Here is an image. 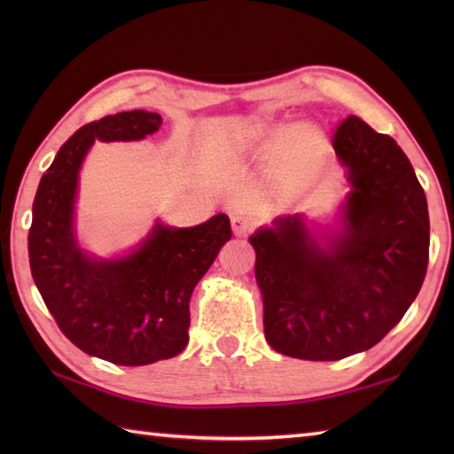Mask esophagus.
<instances>
[{
	"mask_svg": "<svg viewBox=\"0 0 454 454\" xmlns=\"http://www.w3.org/2000/svg\"><path fill=\"white\" fill-rule=\"evenodd\" d=\"M254 228H255V224H254L252 218L242 216V215H234L232 216V232H234V236L246 238L249 232H252Z\"/></svg>",
	"mask_w": 454,
	"mask_h": 454,
	"instance_id": "1",
	"label": "esophagus"
}]
</instances>
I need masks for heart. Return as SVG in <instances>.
I'll return each instance as SVG.
<instances>
[{
    "label": "heart",
    "instance_id": "1",
    "mask_svg": "<svg viewBox=\"0 0 454 454\" xmlns=\"http://www.w3.org/2000/svg\"><path fill=\"white\" fill-rule=\"evenodd\" d=\"M257 138L273 137L269 127H255ZM327 156V137L316 122L291 124L281 137V142L269 163L267 177L271 185L285 192L306 189L322 171Z\"/></svg>",
    "mask_w": 454,
    "mask_h": 454
}]
</instances>
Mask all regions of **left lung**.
I'll return each mask as SVG.
<instances>
[{"mask_svg":"<svg viewBox=\"0 0 454 454\" xmlns=\"http://www.w3.org/2000/svg\"><path fill=\"white\" fill-rule=\"evenodd\" d=\"M333 150L349 183L333 232L320 244L304 215H286L249 238L265 340L304 361L379 343L416 301L429 262L427 199L396 140L351 114Z\"/></svg>","mask_w":454,"mask_h":454,"instance_id":"8db88e82","label":"left lung"}]
</instances>
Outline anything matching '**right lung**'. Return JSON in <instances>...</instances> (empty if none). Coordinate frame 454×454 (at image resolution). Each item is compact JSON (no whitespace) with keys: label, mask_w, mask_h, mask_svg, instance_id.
Instances as JSON below:
<instances>
[{"label":"right lung","mask_w":454,"mask_h":454,"mask_svg":"<svg viewBox=\"0 0 454 454\" xmlns=\"http://www.w3.org/2000/svg\"><path fill=\"white\" fill-rule=\"evenodd\" d=\"M160 127L158 113L137 109L74 132L38 183L28 230L31 273L58 327L83 353L124 366L171 359L185 349L191 294L232 238L230 218L220 212L192 228L156 220L148 236L119 257H95L80 246L75 199L93 142L142 140Z\"/></svg>","instance_id":"1"}]
</instances>
